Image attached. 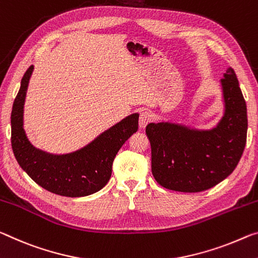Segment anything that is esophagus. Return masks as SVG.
<instances>
[{"instance_id":"34e87169","label":"esophagus","mask_w":258,"mask_h":258,"mask_svg":"<svg viewBox=\"0 0 258 258\" xmlns=\"http://www.w3.org/2000/svg\"><path fill=\"white\" fill-rule=\"evenodd\" d=\"M150 121H151V114L148 111H144L140 113V118H139V126H140V128H145Z\"/></svg>"}]
</instances>
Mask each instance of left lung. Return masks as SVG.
Wrapping results in <instances>:
<instances>
[{
	"label": "left lung",
	"mask_w": 258,
	"mask_h": 258,
	"mask_svg": "<svg viewBox=\"0 0 258 258\" xmlns=\"http://www.w3.org/2000/svg\"><path fill=\"white\" fill-rule=\"evenodd\" d=\"M224 116L216 127L195 130L170 121L150 122L151 172L171 190L196 193L214 187L238 165L247 141V107L234 70L220 80Z\"/></svg>",
	"instance_id": "8db88e82"
}]
</instances>
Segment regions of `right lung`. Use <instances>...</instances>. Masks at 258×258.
Here are the masks:
<instances>
[{
	"label": "right lung",
	"mask_w": 258,
	"mask_h": 258,
	"mask_svg": "<svg viewBox=\"0 0 258 258\" xmlns=\"http://www.w3.org/2000/svg\"><path fill=\"white\" fill-rule=\"evenodd\" d=\"M33 65L20 83L11 111V146L20 167L51 193L81 198L96 193L107 185L112 163L125 141L138 131L139 114H130L77 151L54 155L40 150L28 141L24 131V103Z\"/></svg>",
	"instance_id": "right-lung-1"
}]
</instances>
